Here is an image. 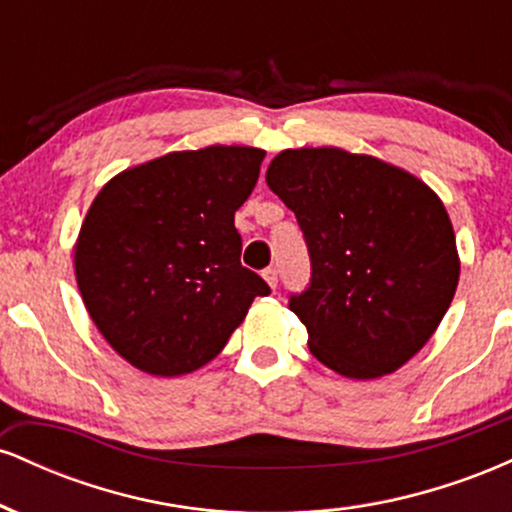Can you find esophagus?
I'll list each match as a JSON object with an SVG mask.
<instances>
[{
  "label": "esophagus",
  "instance_id": "esophagus-1",
  "mask_svg": "<svg viewBox=\"0 0 512 512\" xmlns=\"http://www.w3.org/2000/svg\"><path fill=\"white\" fill-rule=\"evenodd\" d=\"M262 276H264V281H267V284L272 286V289H276V284H279V276H276V269L274 267L264 269Z\"/></svg>",
  "mask_w": 512,
  "mask_h": 512
}]
</instances>
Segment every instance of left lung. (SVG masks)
<instances>
[{"mask_svg":"<svg viewBox=\"0 0 512 512\" xmlns=\"http://www.w3.org/2000/svg\"><path fill=\"white\" fill-rule=\"evenodd\" d=\"M267 185L310 252L308 289L289 301L310 354L354 380L395 373L438 330L460 279L440 197L407 170L334 146L281 151Z\"/></svg>","mask_w":512,"mask_h":512,"instance_id":"8db88e82","label":"left lung"}]
</instances>
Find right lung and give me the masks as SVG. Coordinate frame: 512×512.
Instances as JSON below:
<instances>
[{
  "label": "right lung",
  "mask_w": 512,
  "mask_h": 512,
  "mask_svg": "<svg viewBox=\"0 0 512 512\" xmlns=\"http://www.w3.org/2000/svg\"><path fill=\"white\" fill-rule=\"evenodd\" d=\"M264 151L207 146L122 170L98 192L74 248L81 298L113 349L161 378L221 354L260 274L240 264L236 211L255 190Z\"/></svg>",
  "instance_id": "1"
}]
</instances>
